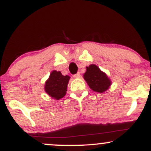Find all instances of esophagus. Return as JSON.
<instances>
[{
    "instance_id": "obj_1",
    "label": "esophagus",
    "mask_w": 151,
    "mask_h": 151,
    "mask_svg": "<svg viewBox=\"0 0 151 151\" xmlns=\"http://www.w3.org/2000/svg\"><path fill=\"white\" fill-rule=\"evenodd\" d=\"M73 77L74 78H76V79H77V78L80 77V74H79V72H78V73H77L76 74H74Z\"/></svg>"
}]
</instances>
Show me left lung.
I'll return each instance as SVG.
<instances>
[{
  "mask_svg": "<svg viewBox=\"0 0 151 151\" xmlns=\"http://www.w3.org/2000/svg\"><path fill=\"white\" fill-rule=\"evenodd\" d=\"M86 68L83 77L90 89L98 93H104L109 89L111 85V81L99 67L95 65H90Z\"/></svg>",
  "mask_w": 151,
  "mask_h": 151,
  "instance_id": "obj_1",
  "label": "left lung"
}]
</instances>
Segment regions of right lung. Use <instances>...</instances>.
<instances>
[{
    "instance_id": "add662e5",
    "label": "right lung",
    "mask_w": 151,
    "mask_h": 151,
    "mask_svg": "<svg viewBox=\"0 0 151 151\" xmlns=\"http://www.w3.org/2000/svg\"><path fill=\"white\" fill-rule=\"evenodd\" d=\"M70 79V76H64L60 71L53 70L45 81V91L50 97L56 100L60 99L66 95Z\"/></svg>"
}]
</instances>
